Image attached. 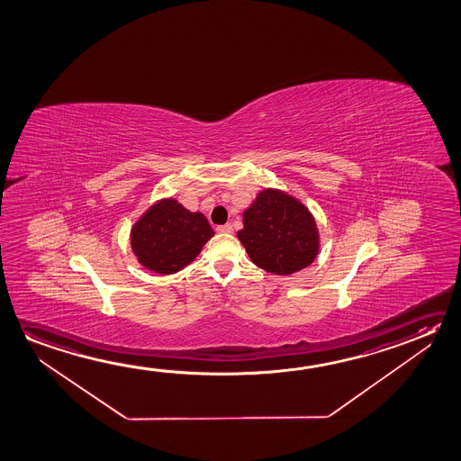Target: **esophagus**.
I'll return each mask as SVG.
<instances>
[{
	"instance_id": "obj_1",
	"label": "esophagus",
	"mask_w": 461,
	"mask_h": 461,
	"mask_svg": "<svg viewBox=\"0 0 461 461\" xmlns=\"http://www.w3.org/2000/svg\"><path fill=\"white\" fill-rule=\"evenodd\" d=\"M216 232H220V234H232L234 229H232L230 224H224V226L216 227Z\"/></svg>"
}]
</instances>
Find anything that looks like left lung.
I'll return each mask as SVG.
<instances>
[{"label": "left lung", "mask_w": 461, "mask_h": 461, "mask_svg": "<svg viewBox=\"0 0 461 461\" xmlns=\"http://www.w3.org/2000/svg\"><path fill=\"white\" fill-rule=\"evenodd\" d=\"M251 261L266 272L290 276L312 264L319 255L314 216L298 198L277 189H264L243 212L237 232Z\"/></svg>", "instance_id": "left-lung-1"}]
</instances>
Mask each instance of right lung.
<instances>
[{
  "mask_svg": "<svg viewBox=\"0 0 461 461\" xmlns=\"http://www.w3.org/2000/svg\"><path fill=\"white\" fill-rule=\"evenodd\" d=\"M212 235L205 214L185 210L175 198H163L132 226L131 249L146 269L168 276L192 263Z\"/></svg>",
  "mask_w": 461,
  "mask_h": 461,
  "instance_id": "right-lung-1",
  "label": "right lung"
}]
</instances>
